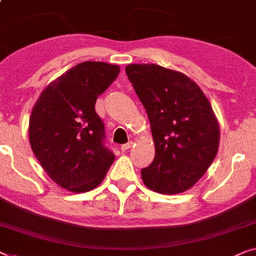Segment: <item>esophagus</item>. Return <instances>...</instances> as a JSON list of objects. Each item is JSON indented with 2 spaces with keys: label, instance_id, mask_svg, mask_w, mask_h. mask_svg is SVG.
Here are the masks:
<instances>
[{
  "label": "esophagus",
  "instance_id": "34e87169",
  "mask_svg": "<svg viewBox=\"0 0 256 256\" xmlns=\"http://www.w3.org/2000/svg\"><path fill=\"white\" fill-rule=\"evenodd\" d=\"M132 146V143L129 142V143H127V144H124V146H121V150H122V151H127V150L130 149Z\"/></svg>",
  "mask_w": 256,
  "mask_h": 256
}]
</instances>
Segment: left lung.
Wrapping results in <instances>:
<instances>
[{
    "label": "left lung",
    "instance_id": "obj_1",
    "mask_svg": "<svg viewBox=\"0 0 256 256\" xmlns=\"http://www.w3.org/2000/svg\"><path fill=\"white\" fill-rule=\"evenodd\" d=\"M128 80L149 118L154 159L142 168L149 190L172 195L192 188L216 157L220 124L208 98L182 72L158 64H129Z\"/></svg>",
    "mask_w": 256,
    "mask_h": 256
}]
</instances>
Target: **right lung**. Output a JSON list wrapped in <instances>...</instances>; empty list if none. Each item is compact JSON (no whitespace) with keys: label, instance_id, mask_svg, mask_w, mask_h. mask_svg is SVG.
<instances>
[{"label":"right lung","instance_id":"add662e5","mask_svg":"<svg viewBox=\"0 0 256 256\" xmlns=\"http://www.w3.org/2000/svg\"><path fill=\"white\" fill-rule=\"evenodd\" d=\"M119 72L116 64L82 62L47 85L33 106L32 151L50 179L66 190H92L116 159L105 146V129L94 105Z\"/></svg>","mask_w":256,"mask_h":256}]
</instances>
